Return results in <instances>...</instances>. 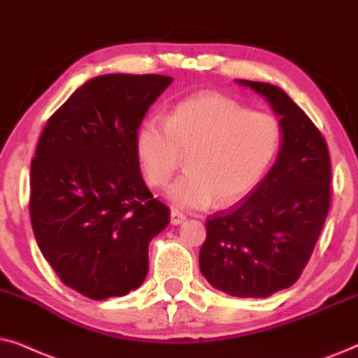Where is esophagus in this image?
Returning a JSON list of instances; mask_svg holds the SVG:
<instances>
[{"label":"esophagus","mask_w":358,"mask_h":358,"mask_svg":"<svg viewBox=\"0 0 358 358\" xmlns=\"http://www.w3.org/2000/svg\"><path fill=\"white\" fill-rule=\"evenodd\" d=\"M185 219H187V216H185L183 213L176 211V209H171V211H170V222L173 224V226H178V224H182Z\"/></svg>","instance_id":"esophagus-1"}]
</instances>
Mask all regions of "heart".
<instances>
[{
	"label": "heart",
	"mask_w": 358,
	"mask_h": 358,
	"mask_svg": "<svg viewBox=\"0 0 358 358\" xmlns=\"http://www.w3.org/2000/svg\"><path fill=\"white\" fill-rule=\"evenodd\" d=\"M283 129L273 114L254 113L219 93L185 99L165 121L147 119L136 134L145 182L164 187L187 155L188 170L166 192L171 204L201 209L231 204L259 187L282 149Z\"/></svg>",
	"instance_id": "1"
}]
</instances>
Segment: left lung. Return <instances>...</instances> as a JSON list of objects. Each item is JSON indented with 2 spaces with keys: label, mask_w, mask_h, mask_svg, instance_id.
<instances>
[{
  "label": "left lung",
  "mask_w": 358,
  "mask_h": 358,
  "mask_svg": "<svg viewBox=\"0 0 358 358\" xmlns=\"http://www.w3.org/2000/svg\"><path fill=\"white\" fill-rule=\"evenodd\" d=\"M280 117L282 149L249 196L206 221L199 270L216 289L266 298L296 282L331 204V159L321 132L282 88L236 80Z\"/></svg>",
  "instance_id": "obj_1"
}]
</instances>
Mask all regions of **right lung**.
I'll use <instances>...</instances> for the list:
<instances>
[{
	"label": "right lung",
	"mask_w": 358,
	"mask_h": 358,
	"mask_svg": "<svg viewBox=\"0 0 358 358\" xmlns=\"http://www.w3.org/2000/svg\"><path fill=\"white\" fill-rule=\"evenodd\" d=\"M173 82L109 73L83 83L47 121L31 164L37 245L66 287L92 299L124 296L149 271V244L170 209L141 175L136 134Z\"/></svg>",
	"instance_id": "add662e5"
}]
</instances>
